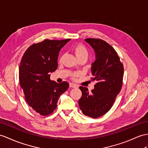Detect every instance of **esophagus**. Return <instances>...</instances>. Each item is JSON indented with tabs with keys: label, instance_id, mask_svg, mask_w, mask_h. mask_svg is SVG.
Returning <instances> with one entry per match:
<instances>
[{
	"label": "esophagus",
	"instance_id": "obj_1",
	"mask_svg": "<svg viewBox=\"0 0 148 148\" xmlns=\"http://www.w3.org/2000/svg\"><path fill=\"white\" fill-rule=\"evenodd\" d=\"M70 87L71 88H78V85L73 84H70Z\"/></svg>",
	"mask_w": 148,
	"mask_h": 148
}]
</instances>
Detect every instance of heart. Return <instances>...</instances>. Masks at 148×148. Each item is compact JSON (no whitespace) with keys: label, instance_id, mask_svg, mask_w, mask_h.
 Returning <instances> with one entry per match:
<instances>
[{"label":"heart","instance_id":"1","mask_svg":"<svg viewBox=\"0 0 148 148\" xmlns=\"http://www.w3.org/2000/svg\"><path fill=\"white\" fill-rule=\"evenodd\" d=\"M72 51H73L75 56L78 60L82 58H88V53L87 49L82 44H77L73 46V48H72ZM79 75H80L79 73H75L72 75V77L75 78L79 76Z\"/></svg>","mask_w":148,"mask_h":148}]
</instances>
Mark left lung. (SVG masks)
<instances>
[{"instance_id": "left-lung-1", "label": "left lung", "mask_w": 148, "mask_h": 148, "mask_svg": "<svg viewBox=\"0 0 148 148\" xmlns=\"http://www.w3.org/2000/svg\"><path fill=\"white\" fill-rule=\"evenodd\" d=\"M85 41L92 47L95 54L91 70L92 80H95L97 84L91 93H89L87 88L80 86L82 95L78 104L85 116L97 118L110 109L119 93L124 66L116 50L105 41L88 38Z\"/></svg>"}]
</instances>
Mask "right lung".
I'll use <instances>...</instances> for the list:
<instances>
[{
	"label": "right lung",
	"instance_id": "obj_1",
	"mask_svg": "<svg viewBox=\"0 0 148 148\" xmlns=\"http://www.w3.org/2000/svg\"><path fill=\"white\" fill-rule=\"evenodd\" d=\"M69 41L45 39L29 47L21 59V86L29 106L41 116H48L56 109L60 95L69 87L66 82L58 84L50 80V73L58 68L60 50Z\"/></svg>",
	"mask_w": 148,
	"mask_h": 148
}]
</instances>
